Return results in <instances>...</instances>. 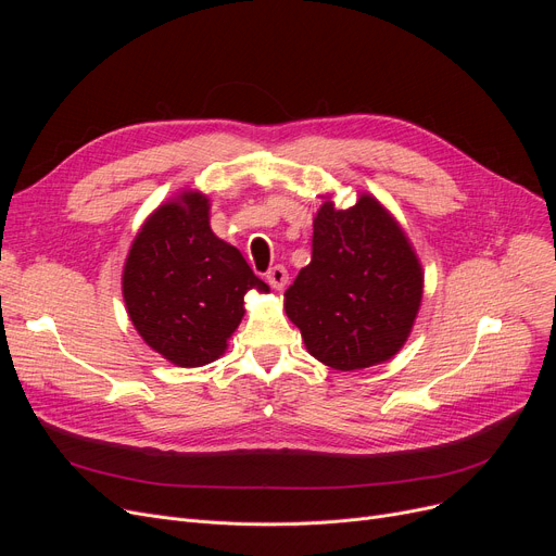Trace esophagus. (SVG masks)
<instances>
[{
  "instance_id": "1",
  "label": "esophagus",
  "mask_w": 556,
  "mask_h": 556,
  "mask_svg": "<svg viewBox=\"0 0 556 556\" xmlns=\"http://www.w3.org/2000/svg\"><path fill=\"white\" fill-rule=\"evenodd\" d=\"M266 279H268V283H270L275 290H283V288L288 286V273H286L283 266L270 268V270L266 273Z\"/></svg>"
}]
</instances>
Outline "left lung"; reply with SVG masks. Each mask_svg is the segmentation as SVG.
<instances>
[{
	"instance_id": "left-lung-1",
	"label": "left lung",
	"mask_w": 556,
	"mask_h": 556,
	"mask_svg": "<svg viewBox=\"0 0 556 556\" xmlns=\"http://www.w3.org/2000/svg\"><path fill=\"white\" fill-rule=\"evenodd\" d=\"M424 295L421 263L394 216L374 195L313 220V256L283 293L308 354L340 371L399 354Z\"/></svg>"
}]
</instances>
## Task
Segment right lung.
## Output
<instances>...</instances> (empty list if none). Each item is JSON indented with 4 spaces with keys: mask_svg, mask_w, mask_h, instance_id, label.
I'll use <instances>...</instances> for the list:
<instances>
[{
    "mask_svg": "<svg viewBox=\"0 0 556 556\" xmlns=\"http://www.w3.org/2000/svg\"><path fill=\"white\" fill-rule=\"evenodd\" d=\"M124 302L143 342L178 367L225 354L252 288L268 293L243 254L210 227V198L182 191L146 218L124 266Z\"/></svg>",
    "mask_w": 556,
    "mask_h": 556,
    "instance_id": "obj_1",
    "label": "right lung"
}]
</instances>
